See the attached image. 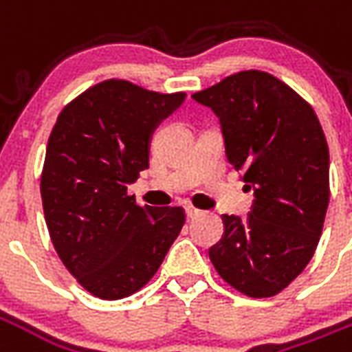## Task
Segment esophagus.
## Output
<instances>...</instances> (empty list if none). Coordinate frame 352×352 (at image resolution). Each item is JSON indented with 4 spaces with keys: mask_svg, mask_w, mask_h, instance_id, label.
Returning a JSON list of instances; mask_svg holds the SVG:
<instances>
[{
    "mask_svg": "<svg viewBox=\"0 0 352 352\" xmlns=\"http://www.w3.org/2000/svg\"><path fill=\"white\" fill-rule=\"evenodd\" d=\"M184 213H186V217H188V219H198L199 214H201V211H199V209H196V207H192V206H186L184 207Z\"/></svg>",
    "mask_w": 352,
    "mask_h": 352,
    "instance_id": "obj_1",
    "label": "esophagus"
}]
</instances>
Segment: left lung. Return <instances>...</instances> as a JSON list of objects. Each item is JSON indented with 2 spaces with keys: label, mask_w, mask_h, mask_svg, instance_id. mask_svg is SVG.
Instances as JSON below:
<instances>
[{
  "label": "left lung",
  "mask_w": 352,
  "mask_h": 352,
  "mask_svg": "<svg viewBox=\"0 0 352 352\" xmlns=\"http://www.w3.org/2000/svg\"><path fill=\"white\" fill-rule=\"evenodd\" d=\"M221 122L226 158L254 192L241 221L222 214L214 270L251 296L279 294L315 254L330 199V154L315 111L283 80L241 72L196 92Z\"/></svg>",
  "instance_id": "left-lung-1"
}]
</instances>
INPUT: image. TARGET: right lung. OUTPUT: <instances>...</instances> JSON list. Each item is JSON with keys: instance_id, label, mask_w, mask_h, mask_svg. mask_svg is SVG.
<instances>
[{"instance_id": "right-lung-1", "label": "right lung", "mask_w": 352, "mask_h": 352, "mask_svg": "<svg viewBox=\"0 0 352 352\" xmlns=\"http://www.w3.org/2000/svg\"><path fill=\"white\" fill-rule=\"evenodd\" d=\"M184 98L103 80L52 128L41 175L47 228L69 273L101 300L145 287L183 228L181 207H141L126 190L148 168L154 130Z\"/></svg>"}]
</instances>
